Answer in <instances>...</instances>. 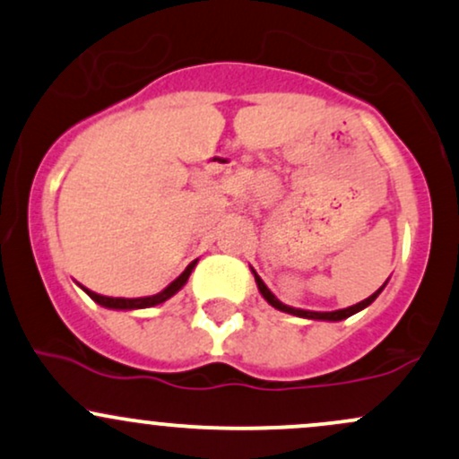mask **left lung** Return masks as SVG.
<instances>
[{"label": "left lung", "mask_w": 459, "mask_h": 459, "mask_svg": "<svg viewBox=\"0 0 459 459\" xmlns=\"http://www.w3.org/2000/svg\"><path fill=\"white\" fill-rule=\"evenodd\" d=\"M255 281H256V284H259V291H261V296L265 298L267 302H270L273 308H278V310H284V313L298 315V317H307V319H325V321H341V319H347V317H351V315L358 313V310L367 308L368 304L373 302V299H376L377 296H380V291H382V289H384V284H382V287L377 289V291L373 293V296H368L367 299H362V302H358V304H354V307H350V308H343V310H332V313H315V310H299V308L284 307L282 302H278V299L273 298V293L270 291V289L265 287V282L261 281V278H259V273H256V272H255Z\"/></svg>", "instance_id": "left-lung-1"}]
</instances>
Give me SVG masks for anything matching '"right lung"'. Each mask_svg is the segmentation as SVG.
<instances>
[{
    "label": "right lung",
    "instance_id": "obj_1",
    "mask_svg": "<svg viewBox=\"0 0 459 459\" xmlns=\"http://www.w3.org/2000/svg\"><path fill=\"white\" fill-rule=\"evenodd\" d=\"M194 265H196V261L189 263V265L186 267V272H183L181 276H178L175 282L168 284V287L163 289L161 293H157V296H149V298H108V296H99V293L91 291V289H83V291H86L88 296H91V298L94 299V302L101 304V307H105V308L131 310V308H149V307H157V304L166 302L168 298L175 296V293L178 291V289H181L183 284L187 282V278H189V273H192Z\"/></svg>",
    "mask_w": 459,
    "mask_h": 459
}]
</instances>
